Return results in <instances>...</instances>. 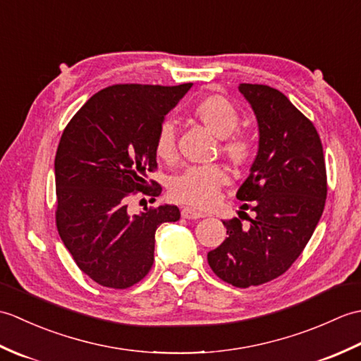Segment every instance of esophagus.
Returning a JSON list of instances; mask_svg holds the SVG:
<instances>
[{"label":"esophagus","instance_id":"esophagus-1","mask_svg":"<svg viewBox=\"0 0 361 361\" xmlns=\"http://www.w3.org/2000/svg\"><path fill=\"white\" fill-rule=\"evenodd\" d=\"M181 217L183 219H188V220H197V219H202L204 217L202 212H198L195 209H190V208H183L181 209Z\"/></svg>","mask_w":361,"mask_h":361}]
</instances>
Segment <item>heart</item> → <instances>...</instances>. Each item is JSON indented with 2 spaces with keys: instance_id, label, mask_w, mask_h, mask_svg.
Instances as JSON below:
<instances>
[{
  "instance_id": "obj_1",
  "label": "heart",
  "mask_w": 361,
  "mask_h": 361,
  "mask_svg": "<svg viewBox=\"0 0 361 361\" xmlns=\"http://www.w3.org/2000/svg\"><path fill=\"white\" fill-rule=\"evenodd\" d=\"M192 116L220 137L219 149L221 155L234 167H245L252 158V145L248 140L233 136L240 127V116L235 106L224 96H206L192 106ZM155 153L161 159H172L175 155V128L171 122L161 124ZM228 183V175L219 164L188 167L175 175L169 183V195L173 202L192 206V208H209L217 200L219 190Z\"/></svg>"
}]
</instances>
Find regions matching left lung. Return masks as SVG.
Masks as SVG:
<instances>
[{"label": "left lung", "instance_id": "1", "mask_svg": "<svg viewBox=\"0 0 361 361\" xmlns=\"http://www.w3.org/2000/svg\"><path fill=\"white\" fill-rule=\"evenodd\" d=\"M259 126V149L248 178L237 190L250 225L225 220L228 237L208 252L221 281L247 288L286 273L301 255L323 216L327 176L315 126L268 85L240 83Z\"/></svg>", "mask_w": 361, "mask_h": 361}]
</instances>
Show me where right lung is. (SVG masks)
Returning <instances> with one entry per match:
<instances>
[{"label":"right lung","mask_w":361,"mask_h":361,"mask_svg":"<svg viewBox=\"0 0 361 361\" xmlns=\"http://www.w3.org/2000/svg\"><path fill=\"white\" fill-rule=\"evenodd\" d=\"M192 83H126L91 96L68 122L56 153V224L74 262L94 282L128 288L153 265L157 228L180 219L173 204L128 212L130 197H158L155 140ZM155 200V198H153Z\"/></svg>","instance_id":"1"}]
</instances>
